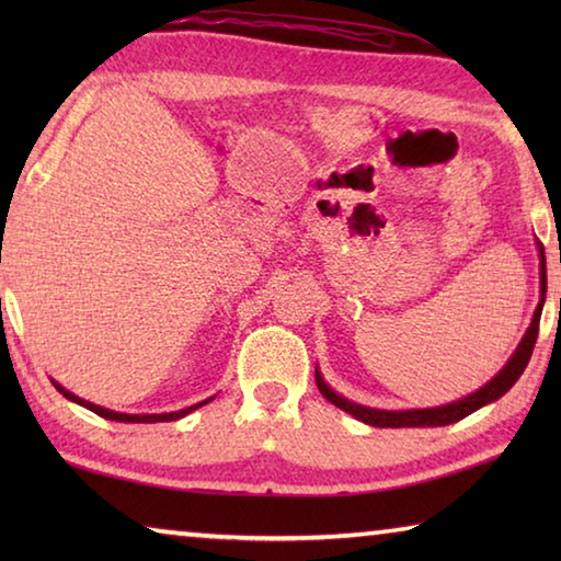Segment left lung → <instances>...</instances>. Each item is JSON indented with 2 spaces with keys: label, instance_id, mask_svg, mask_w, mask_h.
Instances as JSON below:
<instances>
[{
  "label": "left lung",
  "instance_id": "1",
  "mask_svg": "<svg viewBox=\"0 0 561 561\" xmlns=\"http://www.w3.org/2000/svg\"><path fill=\"white\" fill-rule=\"evenodd\" d=\"M539 254H542V262H539V284H542V301H539V307L535 311V319H531L525 339H522V344L517 346L515 354H512V358L507 360V366L502 368V371L495 378H492L488 386H482L478 393L462 398V401L440 405V408H423V411H376V408H366V405L351 403V401H346V398H341L339 393L331 391V388L324 383V378L317 374V386H319L321 396H324L329 403H334L336 408H341V411H346L354 417H358L360 423L376 425V428H425V425H450L455 421H462L465 415L474 413L478 408H482L485 403L497 401L500 396H505L510 388L515 386V381L522 376V371L527 368L531 351H535V344H537L539 317H542V304H545V291H547V264H545L542 247H539Z\"/></svg>",
  "mask_w": 561,
  "mask_h": 561
}]
</instances>
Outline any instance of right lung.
Returning a JSON list of instances; mask_svg holds the SVG:
<instances>
[{
  "instance_id": "right-lung-1",
  "label": "right lung",
  "mask_w": 561,
  "mask_h": 561,
  "mask_svg": "<svg viewBox=\"0 0 561 561\" xmlns=\"http://www.w3.org/2000/svg\"><path fill=\"white\" fill-rule=\"evenodd\" d=\"M54 388H56V391H59V393H64L66 398H69V401L79 403V405H83V408H89V411H93V413L101 415V417H108V421H118V423H165V421H178V417H183V415H187V413H193L195 408H201V405H205L207 401H213V398H207V401H203V403L190 405V408H183V411H175V413L128 415V413H116V411H108V408H101V405H93V403H89V401H83V398L69 393V391H66V388H61V386L56 383V381H54Z\"/></svg>"
}]
</instances>
